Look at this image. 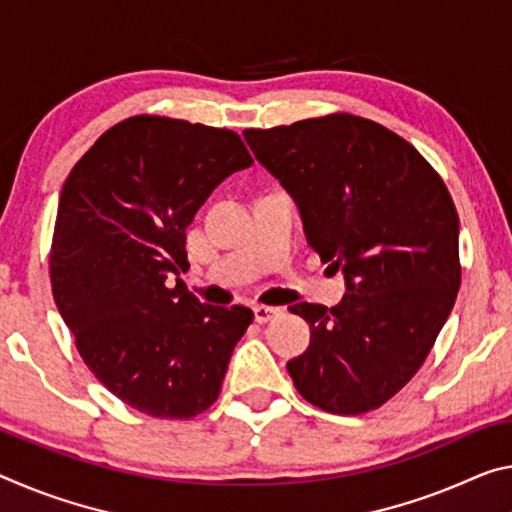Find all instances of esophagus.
Masks as SVG:
<instances>
[{"instance_id":"1","label":"esophagus","mask_w":512,"mask_h":512,"mask_svg":"<svg viewBox=\"0 0 512 512\" xmlns=\"http://www.w3.org/2000/svg\"><path fill=\"white\" fill-rule=\"evenodd\" d=\"M253 312H255V321H257V323H266V321H271V319H275V316L280 314V307H271V305H255V307H253Z\"/></svg>"}]
</instances>
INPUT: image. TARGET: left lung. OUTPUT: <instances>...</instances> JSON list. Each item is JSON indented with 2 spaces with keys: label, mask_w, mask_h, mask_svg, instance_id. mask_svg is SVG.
Here are the masks:
<instances>
[{
  "label": "left lung",
  "mask_w": 512,
  "mask_h": 512,
  "mask_svg": "<svg viewBox=\"0 0 512 512\" xmlns=\"http://www.w3.org/2000/svg\"><path fill=\"white\" fill-rule=\"evenodd\" d=\"M243 139L296 202L307 243L346 280L335 307H289L312 330L287 362L291 380L332 415L378 408L424 364L456 303L460 221L449 191L408 141L351 113L246 129Z\"/></svg>",
  "instance_id": "left-lung-1"
}]
</instances>
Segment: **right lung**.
Masks as SVG:
<instances>
[{
	"instance_id": "obj_1",
	"label": "right lung",
	"mask_w": 512,
	"mask_h": 512,
	"mask_svg": "<svg viewBox=\"0 0 512 512\" xmlns=\"http://www.w3.org/2000/svg\"><path fill=\"white\" fill-rule=\"evenodd\" d=\"M253 166L230 129L134 116L72 168L56 214V307L93 376L150 417L218 399L253 310L205 305L177 278L186 227L225 177Z\"/></svg>"
}]
</instances>
